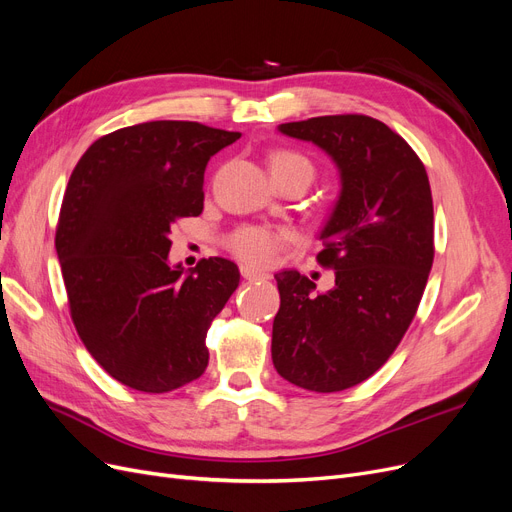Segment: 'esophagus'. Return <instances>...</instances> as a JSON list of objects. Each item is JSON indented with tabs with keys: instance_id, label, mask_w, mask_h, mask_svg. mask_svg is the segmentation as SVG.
<instances>
[{
	"instance_id": "esophagus-1",
	"label": "esophagus",
	"mask_w": 512,
	"mask_h": 512,
	"mask_svg": "<svg viewBox=\"0 0 512 512\" xmlns=\"http://www.w3.org/2000/svg\"><path fill=\"white\" fill-rule=\"evenodd\" d=\"M240 274H242V278H244V280H249V282H257V280H268V278H270V274H265V272H257V270H253V268H247V265H242V268H240Z\"/></svg>"
}]
</instances>
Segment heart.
<instances>
[{"label": "heart", "instance_id": "obj_1", "mask_svg": "<svg viewBox=\"0 0 512 512\" xmlns=\"http://www.w3.org/2000/svg\"><path fill=\"white\" fill-rule=\"evenodd\" d=\"M270 169H272V175L303 169L314 177V167H311V163L305 157H301V154L291 150L272 152ZM291 238L293 234L284 228L242 226L228 238V247L240 261L263 268V265H270L276 259L278 251L284 247V244L291 242Z\"/></svg>", "mask_w": 512, "mask_h": 512}]
</instances>
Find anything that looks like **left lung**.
Segmentation results:
<instances>
[{"mask_svg":"<svg viewBox=\"0 0 512 512\" xmlns=\"http://www.w3.org/2000/svg\"><path fill=\"white\" fill-rule=\"evenodd\" d=\"M278 129L335 161L341 194L318 253L322 268L335 270V286L314 295L307 276L276 274L272 360L297 387L343 391L391 358L416 316L435 255L429 177L410 144L379 119L328 115Z\"/></svg>","mask_w":512,"mask_h":512,"instance_id":"left-lung-1","label":"left lung"}]
</instances>
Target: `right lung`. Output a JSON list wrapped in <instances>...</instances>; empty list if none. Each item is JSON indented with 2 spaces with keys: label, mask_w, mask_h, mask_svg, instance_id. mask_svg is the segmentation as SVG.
<instances>
[{
  "label": "right lung",
  "mask_w": 512,
  "mask_h": 512,
  "mask_svg": "<svg viewBox=\"0 0 512 512\" xmlns=\"http://www.w3.org/2000/svg\"><path fill=\"white\" fill-rule=\"evenodd\" d=\"M238 131L150 121L106 133L66 186L56 253L77 335L115 381L167 393L209 364L207 330L232 293L236 263L171 268L169 232L203 213L209 159Z\"/></svg>",
  "instance_id": "right-lung-1"
}]
</instances>
